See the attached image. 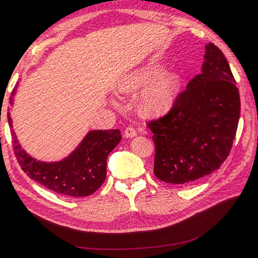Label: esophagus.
<instances>
[{
    "instance_id": "1",
    "label": "esophagus",
    "mask_w": 258,
    "mask_h": 258,
    "mask_svg": "<svg viewBox=\"0 0 258 258\" xmlns=\"http://www.w3.org/2000/svg\"><path fill=\"white\" fill-rule=\"evenodd\" d=\"M136 135H137L136 131H135V128L132 127V126L126 127L125 131H124V137L125 138H133V137L136 136Z\"/></svg>"
}]
</instances>
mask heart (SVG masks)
<instances>
[{"label": "heart", "instance_id": "b5f03b06", "mask_svg": "<svg viewBox=\"0 0 258 258\" xmlns=\"http://www.w3.org/2000/svg\"><path fill=\"white\" fill-rule=\"evenodd\" d=\"M143 90L138 111L146 118H158L169 112L182 91V77L178 72H165L162 64L152 63L132 71L120 80L117 92L130 95Z\"/></svg>", "mask_w": 258, "mask_h": 258}]
</instances>
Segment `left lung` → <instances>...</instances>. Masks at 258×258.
Returning <instances> with one entry per match:
<instances>
[{"mask_svg": "<svg viewBox=\"0 0 258 258\" xmlns=\"http://www.w3.org/2000/svg\"><path fill=\"white\" fill-rule=\"evenodd\" d=\"M201 74L162 118L148 122L156 146L154 173L183 185L219 169L231 151L240 114L239 92L223 52L205 47Z\"/></svg>", "mask_w": 258, "mask_h": 258, "instance_id": "left-lung-1", "label": "left lung"}]
</instances>
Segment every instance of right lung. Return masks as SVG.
Segmentation results:
<instances>
[{"instance_id":"right-lung-1","label":"right lung","mask_w":258,"mask_h":258,"mask_svg":"<svg viewBox=\"0 0 258 258\" xmlns=\"http://www.w3.org/2000/svg\"><path fill=\"white\" fill-rule=\"evenodd\" d=\"M8 123L12 133L13 151L24 172L47 189L70 198L90 196L102 185L106 177L107 156L122 139L119 130L90 131L67 158L57 162H43L32 158L22 148L12 130L10 112Z\"/></svg>"}]
</instances>
